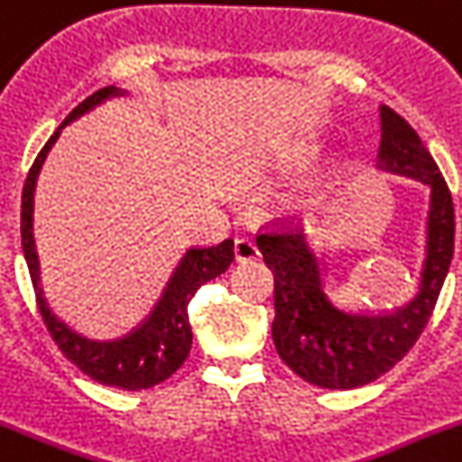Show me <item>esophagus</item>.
Instances as JSON below:
<instances>
[{"label":"esophagus","instance_id":"34e87169","mask_svg":"<svg viewBox=\"0 0 462 462\" xmlns=\"http://www.w3.org/2000/svg\"><path fill=\"white\" fill-rule=\"evenodd\" d=\"M258 255H261L258 254V246H255L251 239H246V237L235 239V261L249 263V261H255Z\"/></svg>","mask_w":462,"mask_h":462}]
</instances>
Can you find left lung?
Masks as SVG:
<instances>
[{
	"mask_svg": "<svg viewBox=\"0 0 462 462\" xmlns=\"http://www.w3.org/2000/svg\"><path fill=\"white\" fill-rule=\"evenodd\" d=\"M381 122L378 166L432 188L428 258L420 289L409 303L381 315L343 310L328 296L319 263L298 227L274 223L255 237L263 261L274 274V347L303 381L328 390L374 383L404 359L428 327L453 258V199L439 166L413 126L393 107H381Z\"/></svg>",
	"mask_w": 462,
	"mask_h": 462,
	"instance_id": "8db88e82",
	"label": "left lung"
}]
</instances>
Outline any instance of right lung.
<instances>
[{"instance_id": "1", "label": "right lung", "mask_w": 462, "mask_h": 462, "mask_svg": "<svg viewBox=\"0 0 462 462\" xmlns=\"http://www.w3.org/2000/svg\"><path fill=\"white\" fill-rule=\"evenodd\" d=\"M112 93H119L115 87L98 88L91 93L87 100H81L75 110L69 112L65 122L56 129V134L46 141L42 152L37 154L34 164L30 166V173L25 178L21 201V239L23 254H25L27 270L34 286V298L37 308L42 312L46 328L51 333V338L60 347L69 362L75 364L81 374H87L100 385L119 387V390H145L157 383L166 381L169 375L176 374L183 362L188 359L189 347H192V328H189L188 305L195 298L197 289L207 284L208 279H216L223 274L230 263L235 261V242L225 239L218 246H197L183 255V261L178 263L176 273L169 279L164 293L159 298V303L150 312L141 327L126 333L124 338L117 340H88L72 328H68L63 321L53 315L40 286V261H37V249H34L32 237V197L34 183L40 176V169L44 164L46 154L56 143L58 134L65 124L98 106L100 100H106Z\"/></svg>"}]
</instances>
